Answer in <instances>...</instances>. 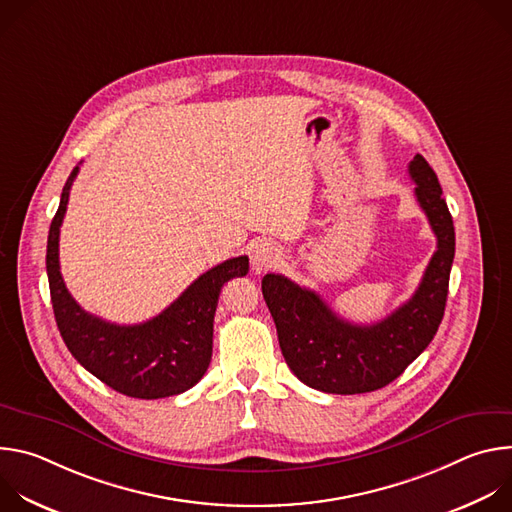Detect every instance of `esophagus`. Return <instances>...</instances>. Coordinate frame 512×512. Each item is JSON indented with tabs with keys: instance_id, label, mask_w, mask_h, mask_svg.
<instances>
[{
	"instance_id": "esophagus-1",
	"label": "esophagus",
	"mask_w": 512,
	"mask_h": 512,
	"mask_svg": "<svg viewBox=\"0 0 512 512\" xmlns=\"http://www.w3.org/2000/svg\"><path fill=\"white\" fill-rule=\"evenodd\" d=\"M281 259V251L273 243H257L251 251V267L255 273H263L275 267Z\"/></svg>"
}]
</instances>
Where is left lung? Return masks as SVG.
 Masks as SVG:
<instances>
[{"label": "left lung", "instance_id": "obj_1", "mask_svg": "<svg viewBox=\"0 0 512 512\" xmlns=\"http://www.w3.org/2000/svg\"><path fill=\"white\" fill-rule=\"evenodd\" d=\"M415 198L437 239L415 294L377 324H352L336 316L312 289L267 273L261 281L281 354L302 383L334 395L377 391L395 381L427 348L442 324L456 251L454 221L442 186L423 156L409 164Z\"/></svg>", "mask_w": 512, "mask_h": 512}]
</instances>
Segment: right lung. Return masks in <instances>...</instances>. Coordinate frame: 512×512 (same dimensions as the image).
Listing matches in <instances>:
<instances>
[{
	"label": "right lung",
	"instance_id": "1",
	"mask_svg": "<svg viewBox=\"0 0 512 512\" xmlns=\"http://www.w3.org/2000/svg\"><path fill=\"white\" fill-rule=\"evenodd\" d=\"M52 218L46 249L50 298L60 336L83 367L107 387L135 399H162L188 391L206 373L212 356V322L223 285L249 271V257H233L202 273L156 318L121 326L85 312L68 294L58 263V237L70 186Z\"/></svg>",
	"mask_w": 512,
	"mask_h": 512
}]
</instances>
